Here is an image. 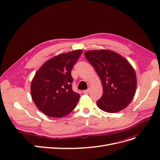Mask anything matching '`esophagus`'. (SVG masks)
<instances>
[{
	"label": "esophagus",
	"instance_id": "esophagus-1",
	"mask_svg": "<svg viewBox=\"0 0 160 160\" xmlns=\"http://www.w3.org/2000/svg\"><path fill=\"white\" fill-rule=\"evenodd\" d=\"M89 91H90V89H86V90H83V93H85V94H88L89 93Z\"/></svg>",
	"mask_w": 160,
	"mask_h": 160
}]
</instances>
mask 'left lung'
Instances as JSON below:
<instances>
[{"label": "left lung", "instance_id": "8db88e82", "mask_svg": "<svg viewBox=\"0 0 160 160\" xmlns=\"http://www.w3.org/2000/svg\"><path fill=\"white\" fill-rule=\"evenodd\" d=\"M85 56L102 83L103 95L97 101L98 108L108 113L124 109L133 99L137 87L136 74L132 65L109 50L88 51Z\"/></svg>", "mask_w": 160, "mask_h": 160}]
</instances>
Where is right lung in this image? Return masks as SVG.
I'll use <instances>...</instances> for the list:
<instances>
[{"instance_id": "1", "label": "right lung", "mask_w": 160, "mask_h": 160, "mask_svg": "<svg viewBox=\"0 0 160 160\" xmlns=\"http://www.w3.org/2000/svg\"><path fill=\"white\" fill-rule=\"evenodd\" d=\"M82 52L75 50L57 55L36 72L31 85V97L45 115L61 118L75 108L80 95L72 90L71 71Z\"/></svg>"}]
</instances>
